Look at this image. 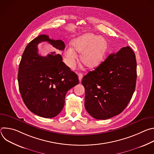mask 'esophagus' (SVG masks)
Instances as JSON below:
<instances>
[{
  "label": "esophagus",
  "mask_w": 154,
  "mask_h": 154,
  "mask_svg": "<svg viewBox=\"0 0 154 154\" xmlns=\"http://www.w3.org/2000/svg\"><path fill=\"white\" fill-rule=\"evenodd\" d=\"M79 75V82H80L82 81V77H83V74L82 73H79L78 74Z\"/></svg>",
  "instance_id": "esophagus-1"
}]
</instances>
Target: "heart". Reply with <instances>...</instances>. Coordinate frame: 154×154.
<instances>
[{
    "label": "heart",
    "instance_id": "obj_1",
    "mask_svg": "<svg viewBox=\"0 0 154 154\" xmlns=\"http://www.w3.org/2000/svg\"><path fill=\"white\" fill-rule=\"evenodd\" d=\"M72 47L65 49V61L68 66L72 68L77 58L75 50L82 53L81 59L86 66L94 68L99 65L106 53L107 43L102 36L91 33H85L74 39L71 42Z\"/></svg>",
    "mask_w": 154,
    "mask_h": 154
}]
</instances>
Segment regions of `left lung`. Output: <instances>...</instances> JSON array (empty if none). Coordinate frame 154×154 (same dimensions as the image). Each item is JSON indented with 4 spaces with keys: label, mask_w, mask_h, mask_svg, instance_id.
<instances>
[{
    "label": "left lung",
    "mask_w": 154,
    "mask_h": 154,
    "mask_svg": "<svg viewBox=\"0 0 154 154\" xmlns=\"http://www.w3.org/2000/svg\"><path fill=\"white\" fill-rule=\"evenodd\" d=\"M137 76L135 54L129 46L109 55L82 79L87 112L103 120L120 114L132 97Z\"/></svg>",
    "instance_id": "obj_1"
}]
</instances>
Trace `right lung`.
I'll use <instances>...</instances> for the list:
<instances>
[{"instance_id": "right-lung-1", "label": "right lung", "mask_w": 154, "mask_h": 154, "mask_svg": "<svg viewBox=\"0 0 154 154\" xmlns=\"http://www.w3.org/2000/svg\"><path fill=\"white\" fill-rule=\"evenodd\" d=\"M48 41L56 51L44 57L37 45ZM63 41L40 35L26 46L19 66L17 80L22 98L34 114L46 118L57 116L63 109L68 91L79 84L77 75L63 61L58 52L64 51Z\"/></svg>"}]
</instances>
